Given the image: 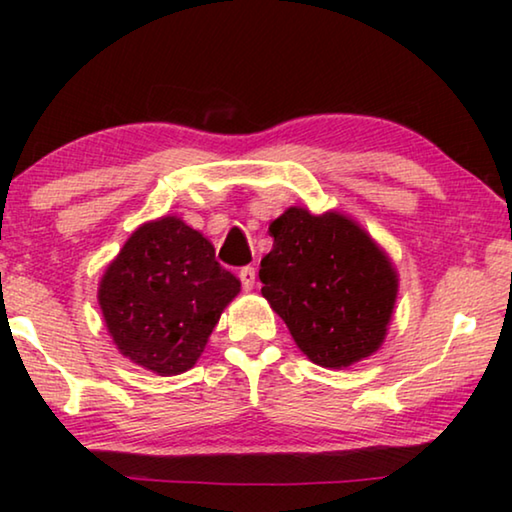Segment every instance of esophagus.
Wrapping results in <instances>:
<instances>
[{"label": "esophagus", "mask_w": 512, "mask_h": 512, "mask_svg": "<svg viewBox=\"0 0 512 512\" xmlns=\"http://www.w3.org/2000/svg\"><path fill=\"white\" fill-rule=\"evenodd\" d=\"M239 280H241V287L246 291H250L255 287V268L253 266H244L239 271Z\"/></svg>", "instance_id": "1"}]
</instances>
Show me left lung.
<instances>
[{"instance_id": "obj_1", "label": "left lung", "mask_w": 512, "mask_h": 512, "mask_svg": "<svg viewBox=\"0 0 512 512\" xmlns=\"http://www.w3.org/2000/svg\"><path fill=\"white\" fill-rule=\"evenodd\" d=\"M273 250L259 280L293 341L325 368L370 357L386 336L397 298L388 257L357 223L336 212L320 216L289 207L268 228Z\"/></svg>"}]
</instances>
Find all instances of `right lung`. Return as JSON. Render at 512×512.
I'll list each match as a JSON object with an SVG mask.
<instances>
[{"label": "right lung", "mask_w": 512, "mask_h": 512, "mask_svg": "<svg viewBox=\"0 0 512 512\" xmlns=\"http://www.w3.org/2000/svg\"><path fill=\"white\" fill-rule=\"evenodd\" d=\"M239 287L201 232L164 216L140 225L119 250L99 284V305L119 352L169 377L198 361Z\"/></svg>", "instance_id": "1"}]
</instances>
